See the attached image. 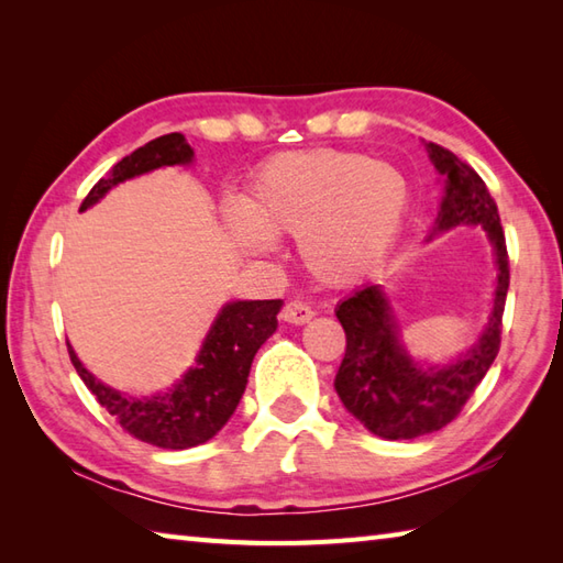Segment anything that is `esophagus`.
<instances>
[{
    "label": "esophagus",
    "mask_w": 563,
    "mask_h": 563,
    "mask_svg": "<svg viewBox=\"0 0 563 563\" xmlns=\"http://www.w3.org/2000/svg\"><path fill=\"white\" fill-rule=\"evenodd\" d=\"M280 317H283V321H288V324H307L309 319L314 317V309L309 307L307 302H300V300H292V302H288L283 307V312H280Z\"/></svg>",
    "instance_id": "1"
}]
</instances>
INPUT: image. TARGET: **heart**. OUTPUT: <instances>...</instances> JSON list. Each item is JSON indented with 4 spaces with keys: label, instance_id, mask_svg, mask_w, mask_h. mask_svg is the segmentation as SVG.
<instances>
[{
    "label": "heart",
    "instance_id": "heart-1",
    "mask_svg": "<svg viewBox=\"0 0 563 563\" xmlns=\"http://www.w3.org/2000/svg\"><path fill=\"white\" fill-rule=\"evenodd\" d=\"M409 210L411 184L397 166L363 152L295 150L258 166L230 230L251 254L271 251L273 236H297L305 268L339 285L387 254Z\"/></svg>",
    "mask_w": 563,
    "mask_h": 563
}]
</instances>
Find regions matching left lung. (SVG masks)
Returning a JSON list of instances; mask_svg holds the SVG:
<instances>
[{
	"mask_svg": "<svg viewBox=\"0 0 563 563\" xmlns=\"http://www.w3.org/2000/svg\"><path fill=\"white\" fill-rule=\"evenodd\" d=\"M426 147L430 162L445 176V198L440 202L433 234L457 224H482L496 251L498 278L492 317L479 343L450 365L426 367L406 353L399 343L397 319L379 285H363L336 307L345 331V355L333 387L345 409L369 433L387 440L435 433L460 416L498 355L510 283L506 234L496 200L482 176L435 142H428Z\"/></svg>",
	"mask_w": 563,
	"mask_h": 563,
	"instance_id": "1",
	"label": "left lung"
}]
</instances>
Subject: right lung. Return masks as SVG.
Returning a JSON list of instances; mask_svg holds the SVG:
<instances>
[{
  "instance_id": "right-lung-1",
  "label": "right lung",
  "mask_w": 563,
  "mask_h": 563,
  "mask_svg": "<svg viewBox=\"0 0 563 563\" xmlns=\"http://www.w3.org/2000/svg\"><path fill=\"white\" fill-rule=\"evenodd\" d=\"M190 159H194V150L181 133L152 140L99 178V184L81 200L79 212L91 208L113 186L128 178L159 169V166L190 164ZM280 307L283 300H239L224 305L202 341L196 365L178 385L154 397H130V394L106 387L79 363L69 343L67 351L84 385L121 423L125 433L162 450H186L208 442L230 421L246 389L256 351L278 327Z\"/></svg>"
}]
</instances>
